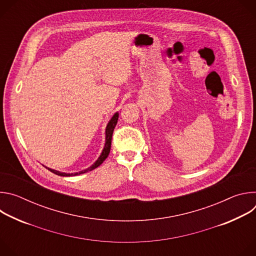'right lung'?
I'll return each mask as SVG.
<instances>
[{
    "instance_id": "add662e5",
    "label": "right lung",
    "mask_w": 256,
    "mask_h": 256,
    "mask_svg": "<svg viewBox=\"0 0 256 256\" xmlns=\"http://www.w3.org/2000/svg\"><path fill=\"white\" fill-rule=\"evenodd\" d=\"M118 112L114 114V116L112 118V120L108 122L107 126H106V128H105V144H104V148L102 150V153L100 154V156L98 157V159L88 168L82 170V171H79V172H76V173H64V172H60L58 170H54V169H50V168H48L50 172L56 174V175H60V176H76V175H79V174H83V173H86L88 171H91L95 168H97L98 166H100L103 161L108 157L109 155V152H110V147H112V134H114V128L118 124Z\"/></svg>"
}]
</instances>
